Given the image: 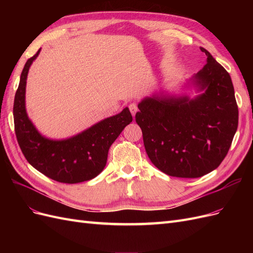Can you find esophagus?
Wrapping results in <instances>:
<instances>
[{
  "label": "esophagus",
  "instance_id": "obj_1",
  "mask_svg": "<svg viewBox=\"0 0 253 253\" xmlns=\"http://www.w3.org/2000/svg\"><path fill=\"white\" fill-rule=\"evenodd\" d=\"M128 109H129V111H131L133 116H135V114L137 113V111H138V108H137L136 103H131V104H129L128 105Z\"/></svg>",
  "mask_w": 253,
  "mask_h": 253
}]
</instances>
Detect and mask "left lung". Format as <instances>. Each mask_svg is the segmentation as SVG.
Wrapping results in <instances>:
<instances>
[{"mask_svg": "<svg viewBox=\"0 0 253 253\" xmlns=\"http://www.w3.org/2000/svg\"><path fill=\"white\" fill-rule=\"evenodd\" d=\"M201 50L207 64L194 82L205 93L194 99L145 98L135 116L152 164L175 177L197 178L216 169L239 125L230 75L208 50Z\"/></svg>", "mask_w": 253, "mask_h": 253, "instance_id": "left-lung-1", "label": "left lung"}]
</instances>
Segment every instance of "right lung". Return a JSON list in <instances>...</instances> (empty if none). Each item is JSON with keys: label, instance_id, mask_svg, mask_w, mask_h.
<instances>
[{"label": "right lung", "instance_id": "1", "mask_svg": "<svg viewBox=\"0 0 253 253\" xmlns=\"http://www.w3.org/2000/svg\"><path fill=\"white\" fill-rule=\"evenodd\" d=\"M39 52L40 49L25 63L14 96V131L21 151L35 169L56 181L77 183L93 179L104 169L110 147L132 122V115L126 108L66 140H49L41 136L28 119L25 110L27 74Z\"/></svg>", "mask_w": 253, "mask_h": 253}]
</instances>
